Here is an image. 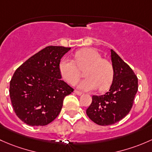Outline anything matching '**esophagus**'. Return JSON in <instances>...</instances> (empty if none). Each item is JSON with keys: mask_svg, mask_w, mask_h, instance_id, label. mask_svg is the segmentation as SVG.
<instances>
[{"mask_svg": "<svg viewBox=\"0 0 152 152\" xmlns=\"http://www.w3.org/2000/svg\"><path fill=\"white\" fill-rule=\"evenodd\" d=\"M74 92H75V94H76L78 95V96H80V95L82 94V92L78 91H77V90H75Z\"/></svg>", "mask_w": 152, "mask_h": 152, "instance_id": "34e87169", "label": "esophagus"}]
</instances>
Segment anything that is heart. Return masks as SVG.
<instances>
[{"instance_id":"obj_1","label":"heart","mask_w":152,"mask_h":152,"mask_svg":"<svg viewBox=\"0 0 152 152\" xmlns=\"http://www.w3.org/2000/svg\"><path fill=\"white\" fill-rule=\"evenodd\" d=\"M75 61L64 58L59 64L62 78L69 84L75 83L80 78V69L84 71L85 79L77 84L80 89L91 91L96 88L104 91L110 86L114 76V70L110 62L102 59L96 50L85 48L77 51Z\"/></svg>"}]
</instances>
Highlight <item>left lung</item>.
I'll use <instances>...</instances> for the list:
<instances>
[{
  "instance_id": "left-lung-1",
  "label": "left lung",
  "mask_w": 152,
  "mask_h": 152,
  "mask_svg": "<svg viewBox=\"0 0 152 152\" xmlns=\"http://www.w3.org/2000/svg\"><path fill=\"white\" fill-rule=\"evenodd\" d=\"M114 76L110 89L104 94L92 96L86 114L92 121L101 126L113 124L124 118L132 107L137 91V77L134 72L110 50Z\"/></svg>"
}]
</instances>
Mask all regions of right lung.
Masks as SVG:
<instances>
[{"label": "right lung", "mask_w": 152, "mask_h": 152, "mask_svg": "<svg viewBox=\"0 0 152 152\" xmlns=\"http://www.w3.org/2000/svg\"><path fill=\"white\" fill-rule=\"evenodd\" d=\"M71 48L49 46L15 71L9 94L18 118L30 126H45L58 115L66 96L73 88L61 80L59 64Z\"/></svg>", "instance_id": "obj_1"}]
</instances>
